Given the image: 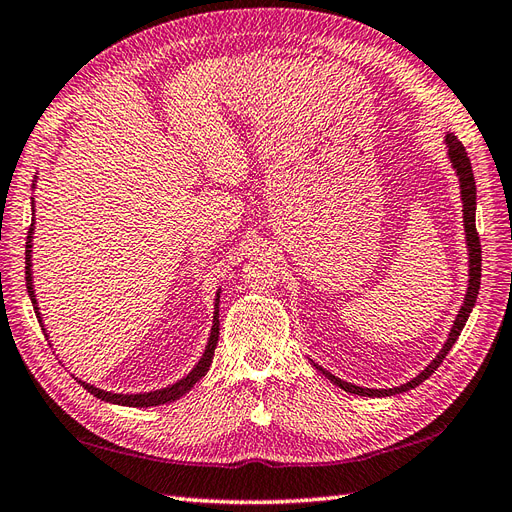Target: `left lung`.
<instances>
[{
	"label": "left lung",
	"instance_id": "1",
	"mask_svg": "<svg viewBox=\"0 0 512 512\" xmlns=\"http://www.w3.org/2000/svg\"><path fill=\"white\" fill-rule=\"evenodd\" d=\"M445 147H448V160L454 168V173L458 177V188H461V203H463V227H465V244H467V264H469V281H467V292L463 298V305L458 309L456 318L452 329L448 333V339H445L441 350L437 352V357L432 359L426 368L419 372L415 378H411L409 383L398 385V387H391V389H370V387H359V385H352L342 381V378L333 376L329 370H324L322 365L313 363V368H316L320 374H324L329 378L331 383H335L339 389H344L348 393H355V396H365V398H387V396H396V393H404L409 389H415L422 385L426 378L435 372L439 365L443 363V359L448 357V352L452 350V346L456 344L458 335H461L463 326L469 318L471 309L476 305V298H478V290H480V266H482V255H480V240H478V231H476V181H474V170H471V162L467 157V151L458 138L454 134H445Z\"/></svg>",
	"mask_w": 512,
	"mask_h": 512
}]
</instances>
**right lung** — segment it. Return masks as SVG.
<instances>
[{"mask_svg":"<svg viewBox=\"0 0 512 512\" xmlns=\"http://www.w3.org/2000/svg\"><path fill=\"white\" fill-rule=\"evenodd\" d=\"M32 188H36V183ZM32 214H34V201H32ZM32 242H34V220H32V227H30V233H28V242H25V283H28V294H30V300H32V307H34V313L38 318V324L43 326V333L45 337L49 339V333L45 329V322H43V316H41V307H38V300H36V292H34V274H32ZM218 303H220V290L216 292V298H214V316H212V331H209V337H207V346L203 350L201 359L196 361L194 368L179 378L177 383L168 385V387H162V389H153V391H142V393H114V391H108V389H99L95 385H90L86 381H80L77 378V383H80L86 391L93 393V396H97L99 400L103 402H110V404H119V406H134V409H147V406H160V404H170L179 400L183 393H188L196 383L201 381V378L207 374L209 365H212V359H214V350H216V344H218V331H220V320H218Z\"/></svg>","mask_w":512,"mask_h":512,"instance_id":"add662e5","label":"right lung"}]
</instances>
